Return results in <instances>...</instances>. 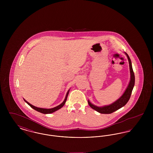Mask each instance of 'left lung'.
<instances>
[{
  "label": "left lung",
  "mask_w": 153,
  "mask_h": 153,
  "mask_svg": "<svg viewBox=\"0 0 153 153\" xmlns=\"http://www.w3.org/2000/svg\"><path fill=\"white\" fill-rule=\"evenodd\" d=\"M125 54L127 57L128 62H129V66H130V80L129 82V84L127 86V88L126 89L125 91L124 92L123 95H122L117 100L114 102L113 103L108 105H104L102 107H98L96 106L94 104H92L89 100H88V102L89 105V106L95 109L97 112L100 113V114H111L117 109H120V108L123 107L124 106L127 102H128L130 96H131V93L133 89V88L135 85V76L134 73L133 72L132 67V63H131V59L129 57L128 55L124 52Z\"/></svg>",
  "instance_id": "8db88e82"
}]
</instances>
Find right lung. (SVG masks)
<instances>
[{
    "label": "right lung",
    "instance_id": "1",
    "mask_svg": "<svg viewBox=\"0 0 153 153\" xmlns=\"http://www.w3.org/2000/svg\"><path fill=\"white\" fill-rule=\"evenodd\" d=\"M69 90H70V89L68 90V92H67V93H66L65 98V99H64V102H62L61 104H59V105H58V106H57V107H54V108H49V109H48V108H38V107H35V106L33 105L32 104H31L29 103V102H27L25 99H24V101L26 102L28 105H29L32 108H33V109L36 110V111H38V112H39L42 113V114H51V113H53V112H55V111H57L58 109L61 108L64 105V104H65L66 101V100H67V97H68V96L69 92Z\"/></svg>",
    "mask_w": 153,
    "mask_h": 153
}]
</instances>
